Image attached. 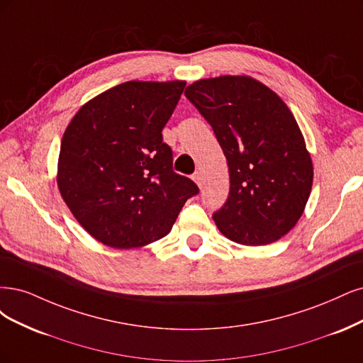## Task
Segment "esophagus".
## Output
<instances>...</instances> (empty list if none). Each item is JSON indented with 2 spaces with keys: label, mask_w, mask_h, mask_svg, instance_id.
Instances as JSON below:
<instances>
[{
  "label": "esophagus",
  "mask_w": 363,
  "mask_h": 363,
  "mask_svg": "<svg viewBox=\"0 0 363 363\" xmlns=\"http://www.w3.org/2000/svg\"><path fill=\"white\" fill-rule=\"evenodd\" d=\"M193 179H194V182L202 189V186H203V173H202L201 170H197V172L193 174Z\"/></svg>",
  "instance_id": "obj_1"
}]
</instances>
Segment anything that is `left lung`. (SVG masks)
Here are the masks:
<instances>
[{
	"label": "left lung",
	"mask_w": 363,
	"mask_h": 363,
	"mask_svg": "<svg viewBox=\"0 0 363 363\" xmlns=\"http://www.w3.org/2000/svg\"><path fill=\"white\" fill-rule=\"evenodd\" d=\"M185 96L213 126L229 167L226 203L213 218L233 242L265 245L296 226L312 190L305 138L286 104L252 77L199 79Z\"/></svg>",
	"instance_id": "obj_1"
}]
</instances>
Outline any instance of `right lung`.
Here are the masks:
<instances>
[{"mask_svg":"<svg viewBox=\"0 0 363 363\" xmlns=\"http://www.w3.org/2000/svg\"><path fill=\"white\" fill-rule=\"evenodd\" d=\"M185 81H126L90 99L67 125L57 185L99 242L134 249L170 232L197 185L173 172L162 128Z\"/></svg>","mask_w":363,"mask_h":363,"instance_id":"add662e5","label":"right lung"}]
</instances>
